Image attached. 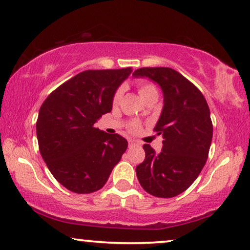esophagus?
Wrapping results in <instances>:
<instances>
[{
	"mask_svg": "<svg viewBox=\"0 0 250 250\" xmlns=\"http://www.w3.org/2000/svg\"><path fill=\"white\" fill-rule=\"evenodd\" d=\"M128 145H129V146H140V145H141V142L138 141V140L129 139V140H128Z\"/></svg>",
	"mask_w": 250,
	"mask_h": 250,
	"instance_id": "obj_1",
	"label": "esophagus"
}]
</instances>
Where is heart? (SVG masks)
Here are the masks:
<instances>
[{
  "label": "heart",
  "mask_w": 250,
  "mask_h": 250,
  "mask_svg": "<svg viewBox=\"0 0 250 250\" xmlns=\"http://www.w3.org/2000/svg\"><path fill=\"white\" fill-rule=\"evenodd\" d=\"M138 90H139V94L141 95V98L143 99L146 97V95L151 93V92H155L156 87L150 83H146V82H140V83L138 84ZM122 94H123V88H118V90L116 91L115 95H114V100H112V101H114V104H117V102L121 100ZM138 129H139V124H136V123L132 124L131 131L135 132V131H138Z\"/></svg>",
  "instance_id": "heart-1"
}]
</instances>
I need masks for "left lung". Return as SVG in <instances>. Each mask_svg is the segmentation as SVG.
I'll use <instances>...</instances> for the list:
<instances>
[{"label": "left lung", "mask_w": 250, "mask_h": 250, "mask_svg": "<svg viewBox=\"0 0 250 250\" xmlns=\"http://www.w3.org/2000/svg\"><path fill=\"white\" fill-rule=\"evenodd\" d=\"M134 77H148L162 87L164 107L155 131L163 135V149L143 146L146 158L136 176L146 192L172 198L186 191L204 168L209 152L213 124L207 101L199 88L168 67L136 69Z\"/></svg>", "instance_id": "left-lung-1"}]
</instances>
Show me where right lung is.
Wrapping results in <instances>:
<instances>
[{"label": "right lung", "instance_id": "right-lung-1", "mask_svg": "<svg viewBox=\"0 0 250 250\" xmlns=\"http://www.w3.org/2000/svg\"><path fill=\"white\" fill-rule=\"evenodd\" d=\"M131 73V67L82 71L41 105L36 122L41 156L66 189L75 193L100 190L127 149L123 136L94 124L111 111L116 90Z\"/></svg>", "mask_w": 250, "mask_h": 250}]
</instances>
